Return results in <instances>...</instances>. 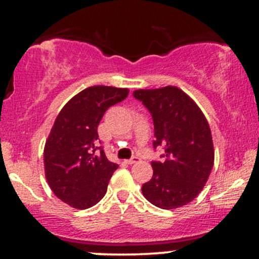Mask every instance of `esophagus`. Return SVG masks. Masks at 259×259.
Wrapping results in <instances>:
<instances>
[{"label": "esophagus", "instance_id": "34e87169", "mask_svg": "<svg viewBox=\"0 0 259 259\" xmlns=\"http://www.w3.org/2000/svg\"><path fill=\"white\" fill-rule=\"evenodd\" d=\"M140 160V158L138 156H134V157H132V158L130 159H127V160H125V162L127 163V164H135V163H138Z\"/></svg>", "mask_w": 259, "mask_h": 259}]
</instances>
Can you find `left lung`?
Segmentation results:
<instances>
[{"label":"left lung","instance_id":"8db88e82","mask_svg":"<svg viewBox=\"0 0 259 259\" xmlns=\"http://www.w3.org/2000/svg\"><path fill=\"white\" fill-rule=\"evenodd\" d=\"M136 100L150 111L153 147L164 148L165 160L152 162V179L142 185L148 202L163 209L185 206L206 185L214 163L212 134L200 107L175 86L135 90Z\"/></svg>","mask_w":259,"mask_h":259}]
</instances>
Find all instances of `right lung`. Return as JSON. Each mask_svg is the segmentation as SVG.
Listing matches in <instances>:
<instances>
[{
  "label": "right lung",
  "mask_w": 259,
  "mask_h": 259,
  "mask_svg": "<svg viewBox=\"0 0 259 259\" xmlns=\"http://www.w3.org/2000/svg\"><path fill=\"white\" fill-rule=\"evenodd\" d=\"M127 94V89L90 86L58 113L45 144V175L53 194L70 207L86 209L106 195L118 164L97 147V126L107 109Z\"/></svg>",
  "instance_id": "1"
}]
</instances>
